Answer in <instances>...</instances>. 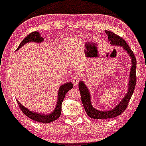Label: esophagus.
<instances>
[{
    "mask_svg": "<svg viewBox=\"0 0 146 146\" xmlns=\"http://www.w3.org/2000/svg\"><path fill=\"white\" fill-rule=\"evenodd\" d=\"M80 77L78 76H75L73 78V80H72V83L74 84V86H76L78 83L79 81H80Z\"/></svg>",
    "mask_w": 146,
    "mask_h": 146,
    "instance_id": "obj_1",
    "label": "esophagus"
}]
</instances>
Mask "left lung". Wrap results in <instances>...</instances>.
<instances>
[{
	"instance_id": "obj_1",
	"label": "left lung",
	"mask_w": 146,
	"mask_h": 146,
	"mask_svg": "<svg viewBox=\"0 0 146 146\" xmlns=\"http://www.w3.org/2000/svg\"><path fill=\"white\" fill-rule=\"evenodd\" d=\"M105 31L108 36V41H109L111 45H115V46L116 45V46L123 47L124 50H125L126 52L129 55L130 58H131V68L129 74V88L127 94L121 101L120 103L117 105V107L109 111H102L94 109L91 104V98H90V94L88 88L82 81H80L78 83L79 90H80L81 95V101H82L85 111H86L87 115L90 117L96 119H111L121 114L127 107L129 101L134 90H135L136 80H136L135 72L137 62H136L135 54L129 48V46L126 43V41L121 37L117 35V34H115L113 32L109 31Z\"/></svg>"
}]
</instances>
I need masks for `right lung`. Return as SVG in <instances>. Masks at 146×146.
Returning <instances> with one entry per match:
<instances>
[{
	"label": "right lung",
	"mask_w": 146,
	"mask_h": 146,
	"mask_svg": "<svg viewBox=\"0 0 146 146\" xmlns=\"http://www.w3.org/2000/svg\"><path fill=\"white\" fill-rule=\"evenodd\" d=\"M43 41V38L41 37L40 34L37 31H33L32 33H29L27 37H25V39L21 41L19 45L18 48L17 50H18L20 48H21L23 45L26 44L29 42H36V43H41ZM73 88V84L72 82H67L66 84L62 85L60 86L59 91L58 94V100H57L56 107L54 109V110L52 111L50 114H40V113H37L33 111L29 110L26 107H25L19 102L18 100H17L19 106L21 110L23 111L26 116H27L29 118L31 119L32 120L38 121L43 123H48L52 121H54L57 119L59 118V117L61 115L62 112V103L63 102V100L65 97L66 94L70 90Z\"/></svg>",
	"instance_id": "1"
}]
</instances>
